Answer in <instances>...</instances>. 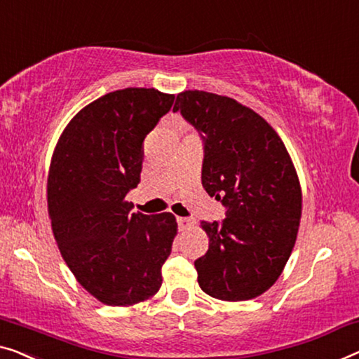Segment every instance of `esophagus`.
Here are the masks:
<instances>
[{"label":"esophagus","mask_w":359,"mask_h":359,"mask_svg":"<svg viewBox=\"0 0 359 359\" xmlns=\"http://www.w3.org/2000/svg\"><path fill=\"white\" fill-rule=\"evenodd\" d=\"M177 226L180 231H187V229H190L194 226V219L190 217H177Z\"/></svg>","instance_id":"esophagus-1"}]
</instances>
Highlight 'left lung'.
<instances>
[{
  "instance_id": "left-lung-1",
  "label": "left lung",
  "mask_w": 359,
  "mask_h": 359,
  "mask_svg": "<svg viewBox=\"0 0 359 359\" xmlns=\"http://www.w3.org/2000/svg\"><path fill=\"white\" fill-rule=\"evenodd\" d=\"M180 112L203 140L201 184L226 208L224 221H201L210 247L195 261L201 290L224 302L264 293L295 245L302 189L274 128L229 96L177 95Z\"/></svg>"
}]
</instances>
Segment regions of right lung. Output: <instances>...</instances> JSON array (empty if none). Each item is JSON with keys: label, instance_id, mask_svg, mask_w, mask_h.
Segmentation results:
<instances>
[{"label": "right lung", "instance_id": "add662e5", "mask_svg": "<svg viewBox=\"0 0 359 359\" xmlns=\"http://www.w3.org/2000/svg\"><path fill=\"white\" fill-rule=\"evenodd\" d=\"M174 95L124 88L101 96L69 122L48 177L57 247L85 290L130 306L159 290L177 222L170 212H130L140 184L143 142L172 108Z\"/></svg>", "mask_w": 359, "mask_h": 359}]
</instances>
